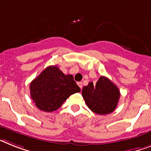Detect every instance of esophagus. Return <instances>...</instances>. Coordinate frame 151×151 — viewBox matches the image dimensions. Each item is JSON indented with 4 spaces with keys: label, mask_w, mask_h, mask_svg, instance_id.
Here are the masks:
<instances>
[{
    "label": "esophagus",
    "mask_w": 151,
    "mask_h": 151,
    "mask_svg": "<svg viewBox=\"0 0 151 151\" xmlns=\"http://www.w3.org/2000/svg\"><path fill=\"white\" fill-rule=\"evenodd\" d=\"M77 84H78V86H79V88L82 89V88H83V83H82V82H78V83H77Z\"/></svg>",
    "instance_id": "1"
}]
</instances>
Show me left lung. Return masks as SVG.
Here are the masks:
<instances>
[{
	"label": "left lung",
	"mask_w": 151,
	"mask_h": 151,
	"mask_svg": "<svg viewBox=\"0 0 151 151\" xmlns=\"http://www.w3.org/2000/svg\"><path fill=\"white\" fill-rule=\"evenodd\" d=\"M82 95L87 106L92 111L105 115L115 110L120 93L118 87L109 78L101 76L96 85L91 82L83 87Z\"/></svg>",
	"instance_id": "8db88e82"
}]
</instances>
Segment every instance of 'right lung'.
<instances>
[{
  "mask_svg": "<svg viewBox=\"0 0 151 151\" xmlns=\"http://www.w3.org/2000/svg\"><path fill=\"white\" fill-rule=\"evenodd\" d=\"M30 91L38 109L52 112L58 109L72 94L80 92V88L72 75H65L56 65H51L31 83Z\"/></svg>",
  "mask_w": 151,
  "mask_h": 151,
  "instance_id": "right-lung-1",
  "label": "right lung"
}]
</instances>
